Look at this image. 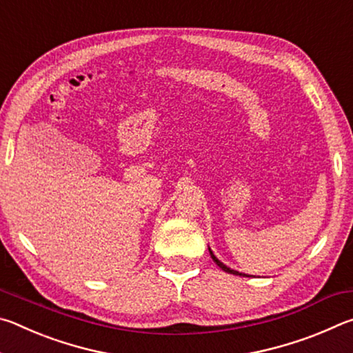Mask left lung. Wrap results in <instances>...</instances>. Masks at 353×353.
I'll use <instances>...</instances> for the list:
<instances>
[{
  "mask_svg": "<svg viewBox=\"0 0 353 353\" xmlns=\"http://www.w3.org/2000/svg\"><path fill=\"white\" fill-rule=\"evenodd\" d=\"M208 250H210V255H212V259H213V261L214 263H216V265L221 268V270H223V271H225V272H229V274H234V276H246V274H241V272H238V271H234V270H230V268H227L225 265H224V263L223 261H219L218 259H216V256H214V254L212 252V249L210 248H208Z\"/></svg>",
  "mask_w": 353,
  "mask_h": 353,
  "instance_id": "left-lung-1",
  "label": "left lung"
}]
</instances>
